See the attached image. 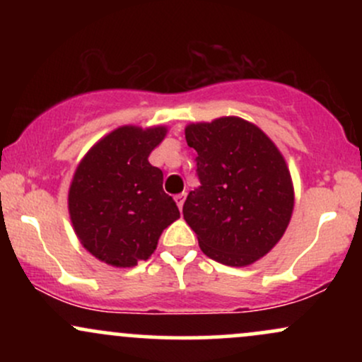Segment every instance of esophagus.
I'll list each match as a JSON object with an SVG mask.
<instances>
[{
  "label": "esophagus",
  "mask_w": 362,
  "mask_h": 362,
  "mask_svg": "<svg viewBox=\"0 0 362 362\" xmlns=\"http://www.w3.org/2000/svg\"><path fill=\"white\" fill-rule=\"evenodd\" d=\"M185 197H187V194H185V192H182V194H177V195H175V202H177L178 209H182V207H184V201H185Z\"/></svg>",
  "instance_id": "1"
}]
</instances>
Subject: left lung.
<instances>
[{
    "label": "left lung",
    "instance_id": "1",
    "mask_svg": "<svg viewBox=\"0 0 362 362\" xmlns=\"http://www.w3.org/2000/svg\"><path fill=\"white\" fill-rule=\"evenodd\" d=\"M185 139L197 151L201 185L182 213L199 247L224 265L253 264L279 242L293 214L284 158L259 127L238 117L190 124Z\"/></svg>",
    "mask_w": 362,
    "mask_h": 362
}]
</instances>
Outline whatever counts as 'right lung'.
Segmentation results:
<instances>
[{"label": "right lung", "instance_id": "right-lung-1", "mask_svg": "<svg viewBox=\"0 0 362 362\" xmlns=\"http://www.w3.org/2000/svg\"><path fill=\"white\" fill-rule=\"evenodd\" d=\"M165 134V127H119L78 165L69 216L83 247L105 264L132 267L149 259L161 231L180 218L163 172L148 161Z\"/></svg>", "mask_w": 362, "mask_h": 362}]
</instances>
